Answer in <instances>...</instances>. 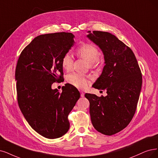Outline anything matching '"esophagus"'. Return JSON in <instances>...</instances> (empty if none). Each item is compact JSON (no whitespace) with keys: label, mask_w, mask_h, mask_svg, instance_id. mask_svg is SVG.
<instances>
[{"label":"esophagus","mask_w":158,"mask_h":158,"mask_svg":"<svg viewBox=\"0 0 158 158\" xmlns=\"http://www.w3.org/2000/svg\"><path fill=\"white\" fill-rule=\"evenodd\" d=\"M80 93H81V97H84V96H85V93H84L83 92L81 91Z\"/></svg>","instance_id":"34e87169"}]
</instances>
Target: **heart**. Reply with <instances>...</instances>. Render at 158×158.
I'll use <instances>...</instances> for the list:
<instances>
[{
    "label": "heart",
    "instance_id": "b5f03b06",
    "mask_svg": "<svg viewBox=\"0 0 158 158\" xmlns=\"http://www.w3.org/2000/svg\"><path fill=\"white\" fill-rule=\"evenodd\" d=\"M77 55L89 61L91 68H94L101 64L102 60L99 56L100 51L97 47L92 44L85 43L80 45L76 50ZM61 64L64 69L70 71L73 64V58L69 52L64 53L61 59ZM67 80L69 84L79 89H85L92 80V77L88 75L78 73H73L68 76Z\"/></svg>",
    "mask_w": 158,
    "mask_h": 158
}]
</instances>
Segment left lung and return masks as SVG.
<instances>
[{
	"label": "left lung",
	"instance_id": "1",
	"mask_svg": "<svg viewBox=\"0 0 158 158\" xmlns=\"http://www.w3.org/2000/svg\"><path fill=\"white\" fill-rule=\"evenodd\" d=\"M90 40L100 47L106 65L92 86L106 90V96L85 94L95 129L106 135L118 133L130 124L137 109L142 73L132 50L107 32L89 31Z\"/></svg>",
	"mask_w": 158,
	"mask_h": 158
}]
</instances>
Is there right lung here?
Instances as JSON below:
<instances>
[{"mask_svg": "<svg viewBox=\"0 0 158 158\" xmlns=\"http://www.w3.org/2000/svg\"><path fill=\"white\" fill-rule=\"evenodd\" d=\"M74 35L56 32L40 35L22 51L15 77L17 102L28 123L48 139L63 136L69 129L68 116L80 98L72 85L60 93L51 85L63 79L62 57L74 45Z\"/></svg>", "mask_w": 158, "mask_h": 158, "instance_id": "obj_1", "label": "right lung"}]
</instances>
